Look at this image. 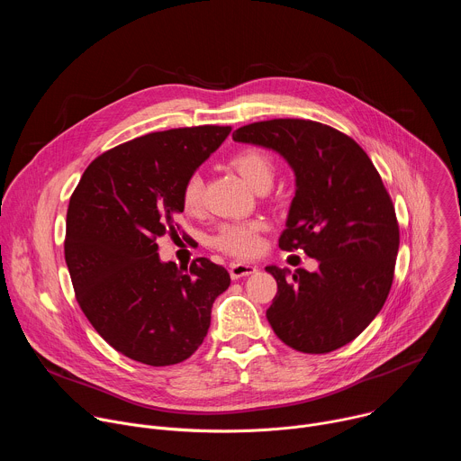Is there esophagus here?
I'll return each instance as SVG.
<instances>
[{"label":"esophagus","mask_w":461,"mask_h":461,"mask_svg":"<svg viewBox=\"0 0 461 461\" xmlns=\"http://www.w3.org/2000/svg\"><path fill=\"white\" fill-rule=\"evenodd\" d=\"M255 272H257V267L249 265V262H231V265H230L231 279H240V277L251 276Z\"/></svg>","instance_id":"34e87169"}]
</instances>
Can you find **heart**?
<instances>
[{"label": "heart", "instance_id": "1", "mask_svg": "<svg viewBox=\"0 0 461 461\" xmlns=\"http://www.w3.org/2000/svg\"><path fill=\"white\" fill-rule=\"evenodd\" d=\"M233 169L255 189L268 191L276 178V162L270 153L249 148L235 153L230 160ZM203 189L204 180L201 173H191L182 185V206L187 213H196L203 206ZM265 230V222H237L224 224L219 233L213 237V244L231 255L249 257L255 255L260 248V231Z\"/></svg>", "mask_w": 461, "mask_h": 461}]
</instances>
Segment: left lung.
<instances>
[{"label":"left lung","mask_w":461,"mask_h":461,"mask_svg":"<svg viewBox=\"0 0 461 461\" xmlns=\"http://www.w3.org/2000/svg\"><path fill=\"white\" fill-rule=\"evenodd\" d=\"M233 140L272 149L295 175L281 249H304L317 270L267 267L277 295L267 310L277 338L304 354L356 339L383 308L393 279L400 228L368 155L338 129L276 118L239 127Z\"/></svg>","instance_id":"left-lung-1"}]
</instances>
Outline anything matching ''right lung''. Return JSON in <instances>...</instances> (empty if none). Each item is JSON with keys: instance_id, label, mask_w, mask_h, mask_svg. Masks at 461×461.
Instances as JSON below:
<instances>
[{"instance_id": "add662e5", "label": "right lung", "mask_w": 461, "mask_h": 461, "mask_svg": "<svg viewBox=\"0 0 461 461\" xmlns=\"http://www.w3.org/2000/svg\"><path fill=\"white\" fill-rule=\"evenodd\" d=\"M231 127L151 133L89 164L68 210L65 262L78 304L120 354L151 366L187 359L212 322L230 274L201 257L187 268L164 262L157 239L173 231L182 185Z\"/></svg>"}]
</instances>
